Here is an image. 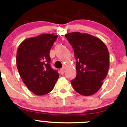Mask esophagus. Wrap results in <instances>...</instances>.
<instances>
[{"instance_id":"34e87169","label":"esophagus","mask_w":127,"mask_h":127,"mask_svg":"<svg viewBox=\"0 0 127 127\" xmlns=\"http://www.w3.org/2000/svg\"><path fill=\"white\" fill-rule=\"evenodd\" d=\"M60 72H61V73L62 74V75H63V74H64V73H65V70H64V68H61V70H60Z\"/></svg>"}]
</instances>
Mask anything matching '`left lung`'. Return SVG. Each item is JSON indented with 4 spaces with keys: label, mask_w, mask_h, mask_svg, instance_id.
<instances>
[{
    "label": "left lung",
    "mask_w": 127,
    "mask_h": 127,
    "mask_svg": "<svg viewBox=\"0 0 127 127\" xmlns=\"http://www.w3.org/2000/svg\"><path fill=\"white\" fill-rule=\"evenodd\" d=\"M71 45L76 60V76L71 81L74 90L83 96H91L102 86L109 66V55L105 44L87 33L65 34Z\"/></svg>",
    "instance_id": "8db88e82"
}]
</instances>
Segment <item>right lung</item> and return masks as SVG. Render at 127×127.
Instances as JSON below:
<instances>
[{"instance_id":"obj_1","label":"right lung","mask_w":127,"mask_h":127,"mask_svg":"<svg viewBox=\"0 0 127 127\" xmlns=\"http://www.w3.org/2000/svg\"><path fill=\"white\" fill-rule=\"evenodd\" d=\"M58 36L42 34L24 40L17 50V66L26 87L42 96L51 92L59 74L50 65V50Z\"/></svg>"}]
</instances>
